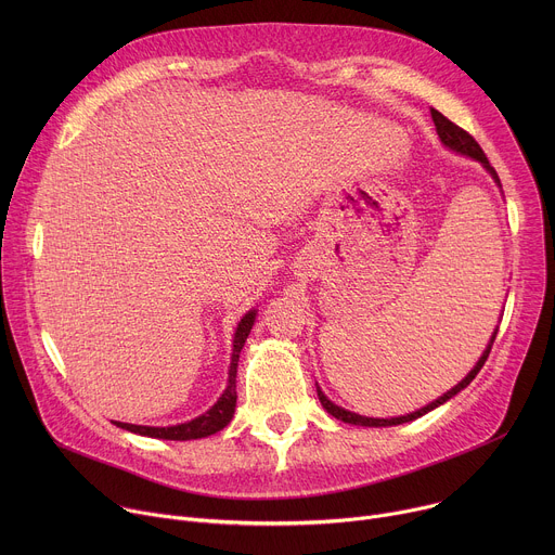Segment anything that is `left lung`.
I'll return each mask as SVG.
<instances>
[{"instance_id":"obj_1","label":"left lung","mask_w":555,"mask_h":555,"mask_svg":"<svg viewBox=\"0 0 555 555\" xmlns=\"http://www.w3.org/2000/svg\"><path fill=\"white\" fill-rule=\"evenodd\" d=\"M430 114H433V122H435V129H437V135H439V140H441V144L443 146H448L450 151H454V153H459V155H465V157H472V160H477V163H481L483 165V169L492 176V180L496 182V186H501V180H499V173L494 171V167L490 165V160L486 157V153H483V149L479 146V142L474 140L467 131H463L459 125H454L452 120H448L443 114H439L437 109H430ZM496 334H499V330H494V334H492V338H490V343H488V347H486V351H483V356L479 358V362L474 364V369L456 384V386H452L448 392H443L441 398H437L435 402H430L428 406H424V409H420V411H415V413H411V415H402V417H390V420H379V417H364V415H358V413H351V411H347V409H343V406H338V404H334L327 395L323 392V388L315 384V392H319V400H321V404H323V409L330 413V415H334L336 420H340V422H345V424H353V426H369V428H382V426H400V424H406V422H413V420H417V417H422V415H426V413H430V411H435L437 406H441V404H446L448 400H452L456 392H461L474 377H477V373L483 369V364H486V360H488V356H490V351H492V345H494V338H496Z\"/></svg>"}]
</instances>
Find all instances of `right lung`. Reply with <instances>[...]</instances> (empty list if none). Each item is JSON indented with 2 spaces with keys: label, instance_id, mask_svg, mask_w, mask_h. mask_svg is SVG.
<instances>
[{
  "label": "right lung",
  "instance_id": "add662e5",
  "mask_svg": "<svg viewBox=\"0 0 555 555\" xmlns=\"http://www.w3.org/2000/svg\"><path fill=\"white\" fill-rule=\"evenodd\" d=\"M257 321V309H250L244 319L240 321L234 330L232 338V356H230V369H228V384L225 390L221 392V398L199 417L178 424V426H167V428H155V426H135V424H122L114 422L118 428H125L129 433L142 435V437H153V439H171V441H189V439H202L208 435L219 433L225 428L234 415L236 406V364H240V353L246 345V338Z\"/></svg>",
  "mask_w": 555,
  "mask_h": 555
}]
</instances>
